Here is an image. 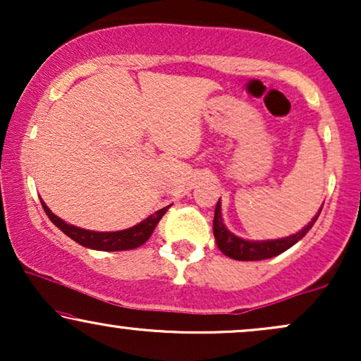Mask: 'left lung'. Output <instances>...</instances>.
Segmentation results:
<instances>
[{"label":"left lung","mask_w":361,"mask_h":361,"mask_svg":"<svg viewBox=\"0 0 361 361\" xmlns=\"http://www.w3.org/2000/svg\"><path fill=\"white\" fill-rule=\"evenodd\" d=\"M322 207L319 209L316 217L310 221L304 229L299 231L297 234L287 235V238L281 239H270V241H247V239L238 238V235L231 233L226 227V224L222 221V212H221V198H219L217 205H215V214H214V235L215 243H217L219 250L224 255L229 256V258L238 259V261H258V259H268L273 256H279L283 251H287L288 247H292L293 244H297L304 238L305 234L312 229L314 222L317 221L319 214H321Z\"/></svg>","instance_id":"8db88e82"}]
</instances>
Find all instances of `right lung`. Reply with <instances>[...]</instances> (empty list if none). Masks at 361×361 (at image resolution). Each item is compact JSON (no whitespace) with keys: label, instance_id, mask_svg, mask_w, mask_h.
Masks as SVG:
<instances>
[{"label":"right lung","instance_id":"1","mask_svg":"<svg viewBox=\"0 0 361 361\" xmlns=\"http://www.w3.org/2000/svg\"><path fill=\"white\" fill-rule=\"evenodd\" d=\"M40 204H42L45 214L49 215V219H51L54 226L59 227L62 233L69 235L73 241L97 251H126L135 250V247L142 246V244L151 238L157 222L161 221V217H163L169 209V205L164 207V209L149 215L147 219H144V221L139 222L137 226L128 227V229L115 231V233H97V231H86L81 229V227L71 226V224L64 222L61 217H57L56 214H52L51 209H49L42 200H40Z\"/></svg>","mask_w":361,"mask_h":361}]
</instances>
